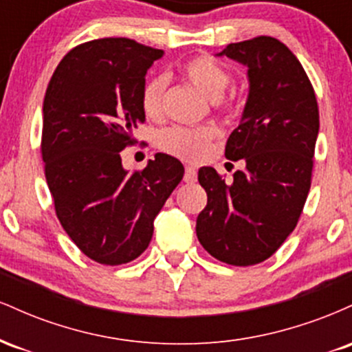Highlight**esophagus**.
<instances>
[{
    "label": "esophagus",
    "mask_w": 352,
    "mask_h": 352,
    "mask_svg": "<svg viewBox=\"0 0 352 352\" xmlns=\"http://www.w3.org/2000/svg\"><path fill=\"white\" fill-rule=\"evenodd\" d=\"M184 180L187 182V184H193V182L197 180V170L195 167H185V175H184Z\"/></svg>",
    "instance_id": "34e87169"
}]
</instances>
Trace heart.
<instances>
[{"label":"heart","mask_w":352,"mask_h":352,"mask_svg":"<svg viewBox=\"0 0 352 352\" xmlns=\"http://www.w3.org/2000/svg\"><path fill=\"white\" fill-rule=\"evenodd\" d=\"M184 71L190 82L200 92H204L210 100H220L223 98L232 80L230 72L220 63L207 56H199L188 60ZM165 89H167V76L164 74L153 76L144 84L140 102H142L145 116L151 119L162 114ZM215 135L217 131L213 127L192 129L185 125H173L160 134L159 145L172 155L187 160H199L207 152L210 140Z\"/></svg>","instance_id":"heart-1"}]
</instances>
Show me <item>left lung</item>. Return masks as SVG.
<instances>
[{"mask_svg":"<svg viewBox=\"0 0 352 352\" xmlns=\"http://www.w3.org/2000/svg\"><path fill=\"white\" fill-rule=\"evenodd\" d=\"M227 56L248 67V98L225 147L245 170L225 184L213 167L199 182L207 207L197 217V236L217 260L233 266L265 261L298 223L311 187L319 131L316 96L301 63L270 36L228 44Z\"/></svg>","mask_w":352,"mask_h":352,"instance_id":"left-lung-1","label":"left lung"}]
</instances>
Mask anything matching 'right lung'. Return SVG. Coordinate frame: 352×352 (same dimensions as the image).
I'll return each mask as SVG.
<instances>
[{
    "label": "right lung",
    "mask_w": 352,
    "mask_h": 352,
    "mask_svg": "<svg viewBox=\"0 0 352 352\" xmlns=\"http://www.w3.org/2000/svg\"><path fill=\"white\" fill-rule=\"evenodd\" d=\"M162 56L127 38L84 43L64 56L44 96L41 153L56 215L100 265L145 252L153 220L184 177V165L167 153L132 173L119 153L145 122V74Z\"/></svg>",
    "instance_id": "right-lung-1"
}]
</instances>
